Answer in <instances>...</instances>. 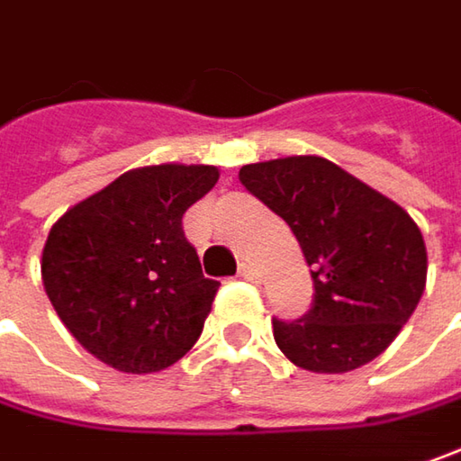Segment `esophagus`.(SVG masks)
I'll return each instance as SVG.
<instances>
[{
    "instance_id": "esophagus-1",
    "label": "esophagus",
    "mask_w": 461,
    "mask_h": 461,
    "mask_svg": "<svg viewBox=\"0 0 461 461\" xmlns=\"http://www.w3.org/2000/svg\"><path fill=\"white\" fill-rule=\"evenodd\" d=\"M239 277L249 280V283H257L259 280V272H257V267L251 265V262H241L239 265Z\"/></svg>"
}]
</instances>
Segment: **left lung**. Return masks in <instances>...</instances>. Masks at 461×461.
I'll use <instances>...</instances> for the list:
<instances>
[{
    "label": "left lung",
    "instance_id": "8db88e82",
    "mask_svg": "<svg viewBox=\"0 0 461 461\" xmlns=\"http://www.w3.org/2000/svg\"><path fill=\"white\" fill-rule=\"evenodd\" d=\"M239 178L288 222L311 267V309L293 321L272 319L277 348L316 374H345L381 356L426 290L415 220L316 155L251 163Z\"/></svg>",
    "mask_w": 461,
    "mask_h": 461
}]
</instances>
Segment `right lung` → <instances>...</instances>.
<instances>
[{
	"instance_id": "add662e5",
	"label": "right lung",
	"mask_w": 461,
	"mask_h": 461,
	"mask_svg": "<svg viewBox=\"0 0 461 461\" xmlns=\"http://www.w3.org/2000/svg\"><path fill=\"white\" fill-rule=\"evenodd\" d=\"M218 176L215 166L137 168L51 228L41 262L46 295L105 366L152 374L194 348L220 283L202 275L181 220Z\"/></svg>"
}]
</instances>
